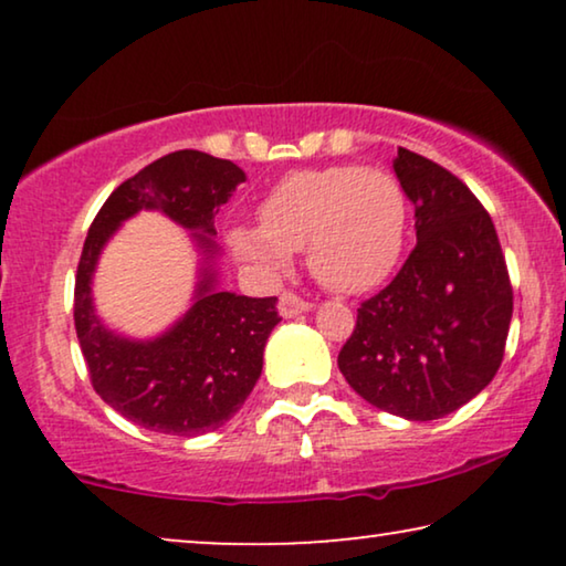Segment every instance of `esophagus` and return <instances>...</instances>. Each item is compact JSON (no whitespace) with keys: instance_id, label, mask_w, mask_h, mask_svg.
<instances>
[{"instance_id":"esophagus-1","label":"esophagus","mask_w":566,"mask_h":566,"mask_svg":"<svg viewBox=\"0 0 566 566\" xmlns=\"http://www.w3.org/2000/svg\"><path fill=\"white\" fill-rule=\"evenodd\" d=\"M308 308H312V304L304 298H298L296 293H283V296L277 298V314H281L283 319H293V316L304 314Z\"/></svg>"}]
</instances>
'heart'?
Segmentation results:
<instances>
[{"instance_id": "heart-1", "label": "heart", "mask_w": 566, "mask_h": 566, "mask_svg": "<svg viewBox=\"0 0 566 566\" xmlns=\"http://www.w3.org/2000/svg\"><path fill=\"white\" fill-rule=\"evenodd\" d=\"M409 203L401 182L378 167L298 169L273 185L260 223L227 231L229 252L262 277L283 275L291 252L324 289L366 293L394 273L405 252Z\"/></svg>"}]
</instances>
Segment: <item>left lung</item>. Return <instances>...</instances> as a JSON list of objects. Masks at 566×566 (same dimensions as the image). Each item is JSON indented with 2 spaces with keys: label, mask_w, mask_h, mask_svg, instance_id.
I'll return each mask as SVG.
<instances>
[{
  "label": "left lung",
  "mask_w": 566,
  "mask_h": 566,
  "mask_svg": "<svg viewBox=\"0 0 566 566\" xmlns=\"http://www.w3.org/2000/svg\"><path fill=\"white\" fill-rule=\"evenodd\" d=\"M391 167L415 206L417 244L399 275L358 308L337 366L368 405L428 422L490 386L505 353L513 289L474 192L409 149Z\"/></svg>",
  "instance_id": "1"
}]
</instances>
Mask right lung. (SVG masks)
<instances>
[{
	"instance_id": "right-lung-1",
	"label": "right lung",
	"mask_w": 566,
	"mask_h": 566,
	"mask_svg": "<svg viewBox=\"0 0 566 566\" xmlns=\"http://www.w3.org/2000/svg\"><path fill=\"white\" fill-rule=\"evenodd\" d=\"M247 180L244 169L206 151L182 149L118 185L92 221L76 270L74 327L99 399L126 420L165 436L196 438L221 428L262 374L265 343L281 316L277 298L219 289L221 250L213 219ZM142 210H157L191 231L199 252L191 306L154 338H128L96 314L91 283L106 242Z\"/></svg>"
}]
</instances>
